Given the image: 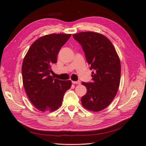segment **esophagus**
<instances>
[{
	"label": "esophagus",
	"instance_id": "obj_1",
	"mask_svg": "<svg viewBox=\"0 0 146 146\" xmlns=\"http://www.w3.org/2000/svg\"><path fill=\"white\" fill-rule=\"evenodd\" d=\"M72 83L74 84H76V85H80V81H72Z\"/></svg>",
	"mask_w": 146,
	"mask_h": 146
}]
</instances>
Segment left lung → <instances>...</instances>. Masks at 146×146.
Here are the masks:
<instances>
[{"label":"left lung","instance_id":"left-lung-1","mask_svg":"<svg viewBox=\"0 0 146 146\" xmlns=\"http://www.w3.org/2000/svg\"><path fill=\"white\" fill-rule=\"evenodd\" d=\"M80 44L92 72V82H82L86 94L82 98L86 109L100 111L116 96L120 83L121 62L112 43L104 35L93 32L73 35Z\"/></svg>","mask_w":146,"mask_h":146}]
</instances>
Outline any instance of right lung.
Segmentation results:
<instances>
[{"label":"right lung","mask_w":146,"mask_h":146,"mask_svg":"<svg viewBox=\"0 0 146 146\" xmlns=\"http://www.w3.org/2000/svg\"><path fill=\"white\" fill-rule=\"evenodd\" d=\"M70 34L53 33L35 41L25 55L22 66L24 89L35 108L42 112L54 111L63 102L70 80H60L50 76L51 66L56 63L60 48Z\"/></svg>","instance_id":"add662e5"}]
</instances>
